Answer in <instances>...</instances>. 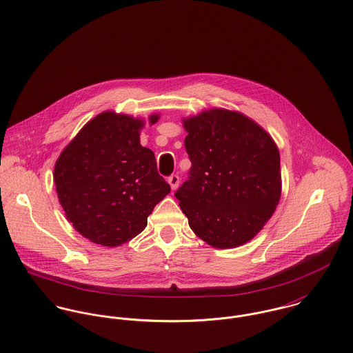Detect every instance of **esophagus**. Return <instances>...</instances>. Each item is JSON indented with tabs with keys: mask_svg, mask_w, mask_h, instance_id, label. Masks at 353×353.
Instances as JSON below:
<instances>
[{
	"mask_svg": "<svg viewBox=\"0 0 353 353\" xmlns=\"http://www.w3.org/2000/svg\"><path fill=\"white\" fill-rule=\"evenodd\" d=\"M168 183L171 186V190H176L179 186V176L178 175H171L168 178Z\"/></svg>",
	"mask_w": 353,
	"mask_h": 353,
	"instance_id": "1",
	"label": "esophagus"
}]
</instances>
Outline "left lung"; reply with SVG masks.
<instances>
[{"instance_id": "1", "label": "left lung", "mask_w": 353, "mask_h": 353, "mask_svg": "<svg viewBox=\"0 0 353 353\" xmlns=\"http://www.w3.org/2000/svg\"><path fill=\"white\" fill-rule=\"evenodd\" d=\"M192 160L175 197L193 232L214 249L250 242L281 197L280 152L248 115L208 108L182 118Z\"/></svg>"}]
</instances>
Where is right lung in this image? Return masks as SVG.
Returning <instances> with one entry per match:
<instances>
[{
    "instance_id": "obj_1",
    "label": "right lung",
    "mask_w": 353,
    "mask_h": 353,
    "mask_svg": "<svg viewBox=\"0 0 353 353\" xmlns=\"http://www.w3.org/2000/svg\"><path fill=\"white\" fill-rule=\"evenodd\" d=\"M160 114L148 117L154 125ZM143 118L103 111L59 153L54 183L68 221L92 243L117 248L144 231L170 193L151 150L140 144Z\"/></svg>"
}]
</instances>
